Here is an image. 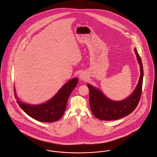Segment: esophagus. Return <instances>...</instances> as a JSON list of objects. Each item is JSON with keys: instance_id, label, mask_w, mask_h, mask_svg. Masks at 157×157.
I'll use <instances>...</instances> for the list:
<instances>
[{"instance_id": "1", "label": "esophagus", "mask_w": 157, "mask_h": 157, "mask_svg": "<svg viewBox=\"0 0 157 157\" xmlns=\"http://www.w3.org/2000/svg\"><path fill=\"white\" fill-rule=\"evenodd\" d=\"M79 77H80V80H84V81H85V80H86V78H87L86 74H84V73L81 74L80 75Z\"/></svg>"}]
</instances>
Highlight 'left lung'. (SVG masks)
I'll return each instance as SVG.
<instances>
[{"instance_id": "8db88e82", "label": "left lung", "mask_w": 157, "mask_h": 157, "mask_svg": "<svg viewBox=\"0 0 157 157\" xmlns=\"http://www.w3.org/2000/svg\"><path fill=\"white\" fill-rule=\"evenodd\" d=\"M138 63L140 65L141 75L138 83L133 93L121 101H114L108 99L98 89L90 84L87 86L90 91V104L93 114L103 121H113L121 119L132 113L139 103L142 93L143 67L140 55L135 48Z\"/></svg>"}]
</instances>
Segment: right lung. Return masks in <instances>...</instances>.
I'll use <instances>...</instances> for the list:
<instances>
[{"mask_svg":"<svg viewBox=\"0 0 157 157\" xmlns=\"http://www.w3.org/2000/svg\"><path fill=\"white\" fill-rule=\"evenodd\" d=\"M77 83V78L70 80L51 100L43 104L32 105L22 102L18 99L14 88V96L17 103L29 116L40 122H52L58 121L63 116L66 108L67 99Z\"/></svg>","mask_w":157,"mask_h":157,"instance_id":"add662e5","label":"right lung"}]
</instances>
